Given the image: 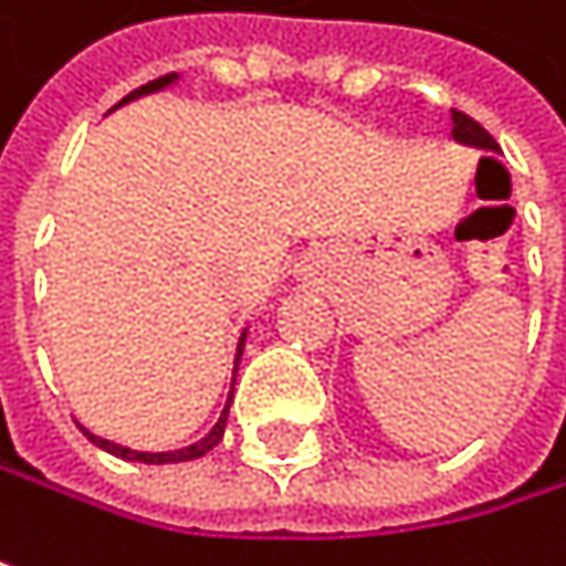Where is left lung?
<instances>
[{"label": "left lung", "instance_id": "left-lung-1", "mask_svg": "<svg viewBox=\"0 0 566 566\" xmlns=\"http://www.w3.org/2000/svg\"><path fill=\"white\" fill-rule=\"evenodd\" d=\"M452 137H455L459 144H469V147L499 150L495 137H492L479 120H472V117H469V114H462V111H452Z\"/></svg>", "mask_w": 566, "mask_h": 566}]
</instances>
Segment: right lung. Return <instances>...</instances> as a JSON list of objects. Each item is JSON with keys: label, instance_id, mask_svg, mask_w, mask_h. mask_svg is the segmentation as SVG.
Returning <instances> with one entry per match:
<instances>
[{"label": "right lung", "instance_id": "add662e5", "mask_svg": "<svg viewBox=\"0 0 566 566\" xmlns=\"http://www.w3.org/2000/svg\"><path fill=\"white\" fill-rule=\"evenodd\" d=\"M170 81H176V74H164V77H157V81H150V84L137 87V91H130V94H127L120 104H127V101H134V97H140V94L160 91V87H167ZM120 104H117V107H120ZM242 344H245V337H242ZM242 344H239V357H242ZM239 357H235V370H239ZM229 406H232V396H229V402H226V409H222L219 422L212 426V432H209L206 439H199V442L186 446V449H176V452H134V449H127V446H117V442H107V439H101V436H94V432H87V429H84V436H87L94 446H101L104 452H111V455H117V459H127V462H150V465L189 462V459H199V455H206L212 446H219V439H222V432H226V416H229Z\"/></svg>", "mask_w": 566, "mask_h": 566}]
</instances>
